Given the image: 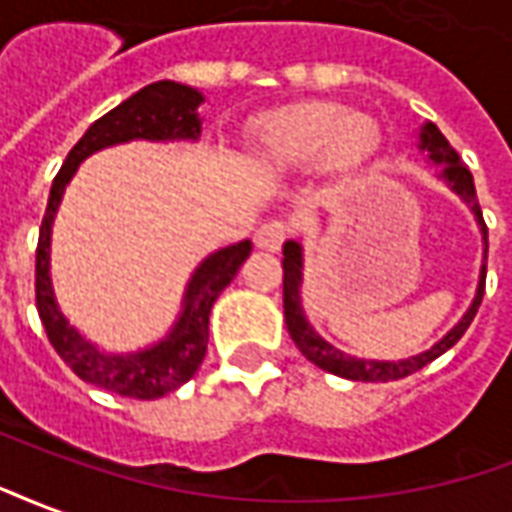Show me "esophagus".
<instances>
[{
  "instance_id": "34e87169",
  "label": "esophagus",
  "mask_w": 512,
  "mask_h": 512,
  "mask_svg": "<svg viewBox=\"0 0 512 512\" xmlns=\"http://www.w3.org/2000/svg\"><path fill=\"white\" fill-rule=\"evenodd\" d=\"M286 223L283 220H267V223H261L259 229H256V245H259L261 251H281L283 240H286Z\"/></svg>"
}]
</instances>
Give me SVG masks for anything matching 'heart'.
I'll return each instance as SVG.
<instances>
[{
  "mask_svg": "<svg viewBox=\"0 0 512 512\" xmlns=\"http://www.w3.org/2000/svg\"><path fill=\"white\" fill-rule=\"evenodd\" d=\"M382 152V130L368 114L338 103H305L272 114L253 136V163L272 174H292L311 166L335 185H357L371 174Z\"/></svg>",
  "mask_w": 512,
  "mask_h": 512,
  "instance_id": "b5f03b06",
  "label": "heart"
}]
</instances>
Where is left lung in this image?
<instances>
[{
    "instance_id": "obj_1",
    "label": "left lung",
    "mask_w": 512,
    "mask_h": 512,
    "mask_svg": "<svg viewBox=\"0 0 512 512\" xmlns=\"http://www.w3.org/2000/svg\"><path fill=\"white\" fill-rule=\"evenodd\" d=\"M420 149L428 152V158L434 160L436 166L442 169V179L447 185L461 196V199L469 204V210L475 212L477 223L483 229V245H486L488 253V229L486 220H483V210H480V201H477L475 193V179L469 174L458 152L450 147L439 128L434 122H425L423 130H420ZM300 286H302V245L300 242L289 240L283 245V313H286V327H289V335L292 341L297 343L300 349L313 365H319L322 371L335 376H343V379H352V382H393V379H404V376L420 371L425 365L436 360L439 354H445L450 346L461 341V335L466 333V327L475 319L477 308L483 302V292H486V264L480 267V283H477V294L469 311L461 316V322L455 324L453 330L436 341L428 352L417 354V357H409V360H398V363H387V360H360V357H352V354L335 349L333 343H327L322 335L313 330L305 313H302L300 302Z\"/></svg>"
}]
</instances>
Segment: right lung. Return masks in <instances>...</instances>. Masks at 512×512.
<instances>
[{
  "mask_svg": "<svg viewBox=\"0 0 512 512\" xmlns=\"http://www.w3.org/2000/svg\"><path fill=\"white\" fill-rule=\"evenodd\" d=\"M199 89L185 87L177 81H155L149 87L138 89L133 98L111 108L106 117L92 122L81 136L76 147L67 152V160L54 177L51 196H48L46 215L40 223L35 253V300L40 322L57 354L70 365V371L84 382L103 387L108 393L138 398V401H155L160 395L177 390L193 379L199 371L201 360L207 354V335H210V311L218 294L234 281L242 261L251 256V240H242L229 248H220L201 261L182 300L177 324L171 333L149 349L130 354L100 352L95 343L78 335L59 311L51 289V226L59 210V201L65 185L76 174L78 163L89 158L92 152L114 144H125L133 138L147 141H177V138H199L201 119L196 108L201 106Z\"/></svg>",
  "mask_w": 512,
  "mask_h": 512,
  "instance_id": "add662e5",
  "label": "right lung"
}]
</instances>
